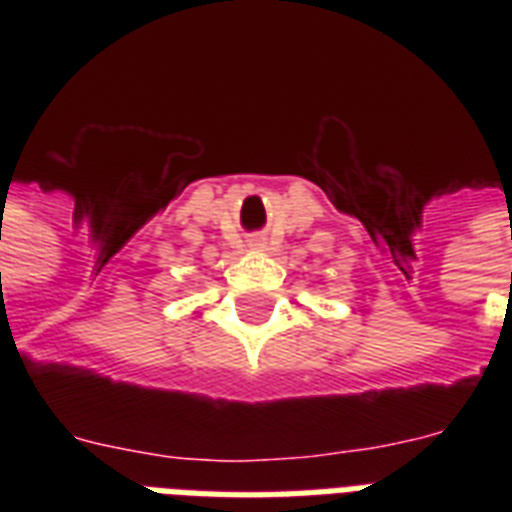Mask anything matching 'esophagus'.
I'll return each mask as SVG.
<instances>
[{"label": "esophagus", "instance_id": "1", "mask_svg": "<svg viewBox=\"0 0 512 512\" xmlns=\"http://www.w3.org/2000/svg\"><path fill=\"white\" fill-rule=\"evenodd\" d=\"M249 247H252V249H263L265 247V239H260V236H252V239H249Z\"/></svg>", "mask_w": 512, "mask_h": 512}]
</instances>
